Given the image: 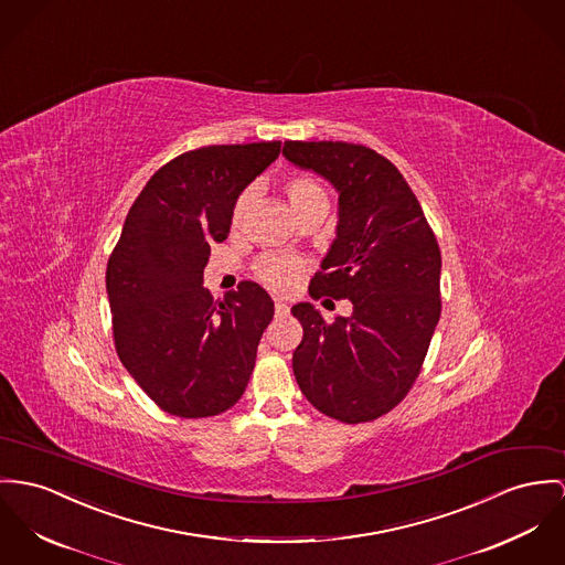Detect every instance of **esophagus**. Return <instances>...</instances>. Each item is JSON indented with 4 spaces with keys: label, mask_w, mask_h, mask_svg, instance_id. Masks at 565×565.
I'll return each instance as SVG.
<instances>
[{
    "label": "esophagus",
    "mask_w": 565,
    "mask_h": 565,
    "mask_svg": "<svg viewBox=\"0 0 565 565\" xmlns=\"http://www.w3.org/2000/svg\"><path fill=\"white\" fill-rule=\"evenodd\" d=\"M275 313H277V316H288V313H290V305L284 303V301L277 299V301H275Z\"/></svg>",
    "instance_id": "obj_1"
}]
</instances>
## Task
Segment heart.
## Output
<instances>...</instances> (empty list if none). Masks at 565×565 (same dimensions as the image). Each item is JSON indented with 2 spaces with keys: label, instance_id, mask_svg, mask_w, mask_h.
<instances>
[{
  "label": "heart",
  "instance_id": "heart-1",
  "mask_svg": "<svg viewBox=\"0 0 565 565\" xmlns=\"http://www.w3.org/2000/svg\"><path fill=\"white\" fill-rule=\"evenodd\" d=\"M286 193H288V200H290V206H292L295 215L303 213L305 209H309L313 204H327L324 191L313 180H309L305 175L292 178L286 184ZM254 200H256V189L254 186L245 189L238 195V200L234 204V211H232V225L234 227H241L247 221ZM303 268V260L292 258V256H264L256 264V273H258L262 281L266 286H270L273 290H281V292L290 290L299 281Z\"/></svg>",
  "mask_w": 565,
  "mask_h": 565
}]
</instances>
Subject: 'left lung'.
<instances>
[{"label":"left lung","mask_w":565,"mask_h":565,"mask_svg":"<svg viewBox=\"0 0 565 565\" xmlns=\"http://www.w3.org/2000/svg\"><path fill=\"white\" fill-rule=\"evenodd\" d=\"M284 157L338 191L335 238L309 295L348 299L331 324L311 303L292 307L303 340L292 370L324 415L361 424L390 413L413 387L440 318V249L404 175L372 148L286 141Z\"/></svg>","instance_id":"left-lung-1"}]
</instances>
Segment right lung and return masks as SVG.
<instances>
[{
    "instance_id": "1",
    "label": "right lung",
    "mask_w": 565,
    "mask_h": 565,
    "mask_svg": "<svg viewBox=\"0 0 565 565\" xmlns=\"http://www.w3.org/2000/svg\"><path fill=\"white\" fill-rule=\"evenodd\" d=\"M279 150L281 141H260L184 152L130 206L107 264L114 340L135 383L170 415H218L249 383L275 305L254 281L213 301L204 266L230 234L238 195Z\"/></svg>"
}]
</instances>
